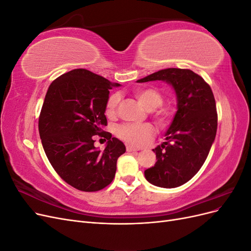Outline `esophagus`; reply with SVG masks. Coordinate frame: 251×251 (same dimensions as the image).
Masks as SVG:
<instances>
[{
    "mask_svg": "<svg viewBox=\"0 0 251 251\" xmlns=\"http://www.w3.org/2000/svg\"><path fill=\"white\" fill-rule=\"evenodd\" d=\"M126 151H139V149L131 147V146H127V147H126Z\"/></svg>",
    "mask_w": 251,
    "mask_h": 251,
    "instance_id": "34e87169",
    "label": "esophagus"
}]
</instances>
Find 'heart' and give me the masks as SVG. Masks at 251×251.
Returning a JSON list of instances; mask_svg holds the SVG:
<instances>
[{"label": "heart", "instance_id": "heart-1", "mask_svg": "<svg viewBox=\"0 0 251 251\" xmlns=\"http://www.w3.org/2000/svg\"><path fill=\"white\" fill-rule=\"evenodd\" d=\"M134 94L144 107L151 110V115L158 126H165L169 125L173 116V110L170 105L162 104L163 94L160 90L155 87H144L136 89ZM118 102V94H111L109 96L107 103H105L107 115L113 116L115 114ZM116 134L120 139L132 144V146L142 147L154 138L155 130L150 124H124L117 127Z\"/></svg>", "mask_w": 251, "mask_h": 251}]
</instances>
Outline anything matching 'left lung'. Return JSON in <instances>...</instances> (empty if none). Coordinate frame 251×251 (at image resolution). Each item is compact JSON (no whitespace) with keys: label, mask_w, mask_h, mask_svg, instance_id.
Here are the masks:
<instances>
[{"label":"left lung","mask_w":251,"mask_h":251,"mask_svg":"<svg viewBox=\"0 0 251 251\" xmlns=\"http://www.w3.org/2000/svg\"><path fill=\"white\" fill-rule=\"evenodd\" d=\"M166 81L177 95V112L165 133V142L153 150L157 162L144 171L150 183L174 188L186 183L206 160L216 138L218 114L214 93L200 75L169 68L137 82Z\"/></svg>","instance_id":"1"}]
</instances>
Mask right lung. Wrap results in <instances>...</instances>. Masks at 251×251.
<instances>
[{"label":"right lung","mask_w":251,"mask_h":251,"mask_svg":"<svg viewBox=\"0 0 251 251\" xmlns=\"http://www.w3.org/2000/svg\"><path fill=\"white\" fill-rule=\"evenodd\" d=\"M107 78L86 69L60 75L48 88L39 118V132L52 168L81 192H97L115 177L125 144L103 131L105 103L112 87ZM96 135L108 140L103 151L94 147Z\"/></svg>","instance_id":"1"}]
</instances>
